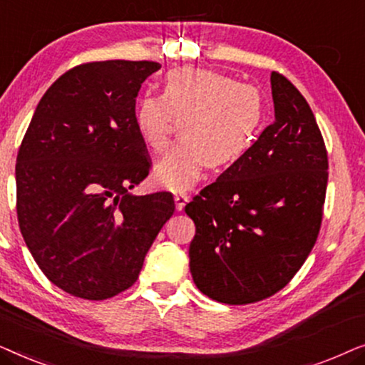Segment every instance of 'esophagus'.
I'll list each match as a JSON object with an SVG mask.
<instances>
[{"mask_svg": "<svg viewBox=\"0 0 365 365\" xmlns=\"http://www.w3.org/2000/svg\"><path fill=\"white\" fill-rule=\"evenodd\" d=\"M174 201H176L178 211H182L184 206H186V202L189 201V196L186 192H176L174 194Z\"/></svg>", "mask_w": 365, "mask_h": 365, "instance_id": "34e87169", "label": "esophagus"}]
</instances>
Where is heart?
Here are the masks:
<instances>
[{"label": "heart", "instance_id": "heart-1", "mask_svg": "<svg viewBox=\"0 0 365 365\" xmlns=\"http://www.w3.org/2000/svg\"><path fill=\"white\" fill-rule=\"evenodd\" d=\"M264 99L257 88L206 68L171 69L161 94L144 93L133 119L141 141L153 151L169 144L174 123L182 119V139L154 168L161 187L186 191L204 168H226L246 154L261 131Z\"/></svg>", "mask_w": 365, "mask_h": 365}]
</instances>
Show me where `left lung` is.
Listing matches in <instances>:
<instances>
[{
	"instance_id": "8db88e82",
	"label": "left lung",
	"mask_w": 365,
	"mask_h": 365,
	"mask_svg": "<svg viewBox=\"0 0 365 365\" xmlns=\"http://www.w3.org/2000/svg\"><path fill=\"white\" fill-rule=\"evenodd\" d=\"M274 123L186 206L196 224L189 267L199 291L242 306L286 287L321 231L327 149L306 98L271 74Z\"/></svg>"
}]
</instances>
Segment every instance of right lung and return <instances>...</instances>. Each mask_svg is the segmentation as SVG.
Listing matches in <instances>:
<instances>
[{
    "label": "right lung",
    "instance_id": "right-lung-1",
    "mask_svg": "<svg viewBox=\"0 0 365 365\" xmlns=\"http://www.w3.org/2000/svg\"><path fill=\"white\" fill-rule=\"evenodd\" d=\"M156 61L74 66L39 101L16 158L24 242L54 286L104 301L138 281L174 214L171 192L133 196L151 169L133 111Z\"/></svg>",
    "mask_w": 365,
    "mask_h": 365
}]
</instances>
